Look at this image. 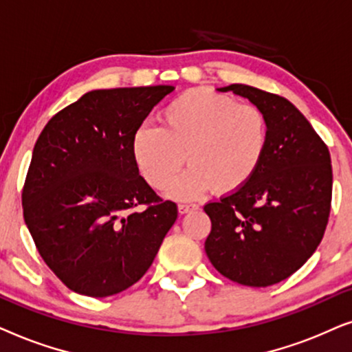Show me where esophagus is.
Returning a JSON list of instances; mask_svg holds the SVG:
<instances>
[{
    "label": "esophagus",
    "instance_id": "34e87169",
    "mask_svg": "<svg viewBox=\"0 0 352 352\" xmlns=\"http://www.w3.org/2000/svg\"><path fill=\"white\" fill-rule=\"evenodd\" d=\"M198 209V206L196 204H179V212L180 214H186V212H191V210Z\"/></svg>",
    "mask_w": 352,
    "mask_h": 352
}]
</instances>
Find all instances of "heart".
<instances>
[{
  "instance_id": "b5f03b06",
  "label": "heart",
  "mask_w": 352,
  "mask_h": 352,
  "mask_svg": "<svg viewBox=\"0 0 352 352\" xmlns=\"http://www.w3.org/2000/svg\"><path fill=\"white\" fill-rule=\"evenodd\" d=\"M162 127L142 125L133 135L132 154L153 188L166 190L183 163L190 167L168 188L175 199H195L210 186L230 195L250 182L265 156L267 120L256 106L191 88L161 112Z\"/></svg>"
}]
</instances>
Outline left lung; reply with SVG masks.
<instances>
[{
    "label": "left lung",
    "instance_id": "1",
    "mask_svg": "<svg viewBox=\"0 0 352 352\" xmlns=\"http://www.w3.org/2000/svg\"><path fill=\"white\" fill-rule=\"evenodd\" d=\"M248 98L267 120L269 143L254 177L204 206L210 228L204 250L223 277L270 287L306 264L320 245L331 204L329 148L292 102L259 88H219Z\"/></svg>",
    "mask_w": 352,
    "mask_h": 352
}]
</instances>
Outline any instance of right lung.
Listing matches in <instances>:
<instances>
[{"instance_id": "right-lung-1", "label": "right lung", "mask_w": 352, "mask_h": 352, "mask_svg": "<svg viewBox=\"0 0 352 352\" xmlns=\"http://www.w3.org/2000/svg\"><path fill=\"white\" fill-rule=\"evenodd\" d=\"M170 85L93 90L36 140L22 191L36 250L72 292L117 294L146 274L177 219L135 164L132 140ZM144 204L147 209L135 211Z\"/></svg>"}]
</instances>
